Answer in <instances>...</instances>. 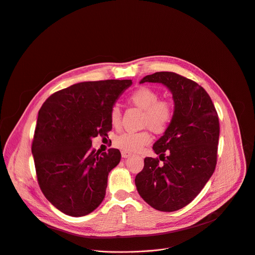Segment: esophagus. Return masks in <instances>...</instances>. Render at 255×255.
<instances>
[{
	"label": "esophagus",
	"instance_id": "34e87169",
	"mask_svg": "<svg viewBox=\"0 0 255 255\" xmlns=\"http://www.w3.org/2000/svg\"><path fill=\"white\" fill-rule=\"evenodd\" d=\"M130 156H131V154H130V152H128V151H125V150H123V151H122V157H123L124 159L129 158Z\"/></svg>",
	"mask_w": 255,
	"mask_h": 255
}]
</instances>
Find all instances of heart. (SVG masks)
<instances>
[{
    "mask_svg": "<svg viewBox=\"0 0 255 255\" xmlns=\"http://www.w3.org/2000/svg\"><path fill=\"white\" fill-rule=\"evenodd\" d=\"M159 98L160 96L157 91L142 86L134 90L129 95L128 100L133 106L142 110L141 126L147 127L154 132L162 133L168 128L172 122L173 108L168 101L159 100ZM110 118L114 127L120 126L122 113L118 106L113 107ZM149 141V133L143 130L140 132H123L115 137L114 144L122 150L134 152Z\"/></svg>",
    "mask_w": 255,
    "mask_h": 255,
    "instance_id": "b5f03b06",
    "label": "heart"
}]
</instances>
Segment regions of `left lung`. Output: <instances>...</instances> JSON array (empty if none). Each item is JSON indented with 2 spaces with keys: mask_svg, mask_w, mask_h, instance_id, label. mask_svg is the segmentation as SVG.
<instances>
[{
  "mask_svg": "<svg viewBox=\"0 0 255 255\" xmlns=\"http://www.w3.org/2000/svg\"><path fill=\"white\" fill-rule=\"evenodd\" d=\"M144 82L161 83L170 90L174 113L170 126L152 145L163 164L145 158L134 183L150 207L173 212L193 201L214 173L218 115L205 89L177 73L156 72L139 81Z\"/></svg>",
  "mask_w": 255,
  "mask_h": 255,
  "instance_id": "1",
  "label": "left lung"
}]
</instances>
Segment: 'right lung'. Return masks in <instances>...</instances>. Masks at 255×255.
Returning <instances> with one entry per match:
<instances>
[{"mask_svg": "<svg viewBox=\"0 0 255 255\" xmlns=\"http://www.w3.org/2000/svg\"><path fill=\"white\" fill-rule=\"evenodd\" d=\"M130 79L84 81L47 98L38 113L32 143L37 179L46 199L62 213L85 216L104 201L118 148L91 149V139L113 128L111 111Z\"/></svg>", "mask_w": 255, "mask_h": 255, "instance_id": "1", "label": "right lung"}]
</instances>
